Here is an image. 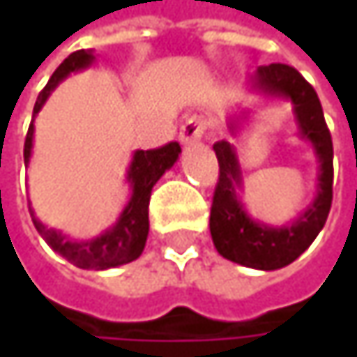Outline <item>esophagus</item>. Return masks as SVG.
Listing matches in <instances>:
<instances>
[{"label": "esophagus", "instance_id": "1", "mask_svg": "<svg viewBox=\"0 0 357 357\" xmlns=\"http://www.w3.org/2000/svg\"><path fill=\"white\" fill-rule=\"evenodd\" d=\"M208 128V119L204 115H190L181 128H179V142L181 144H194L198 142Z\"/></svg>", "mask_w": 357, "mask_h": 357}]
</instances>
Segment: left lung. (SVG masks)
<instances>
[{
  "label": "left lung",
  "instance_id": "8db88e82",
  "mask_svg": "<svg viewBox=\"0 0 357 357\" xmlns=\"http://www.w3.org/2000/svg\"><path fill=\"white\" fill-rule=\"evenodd\" d=\"M252 89L266 97L287 99L294 105L300 136L314 146L321 163L319 192L312 204L291 223L271 227L250 219L236 190L242 188V169L234 146L227 140L213 144L219 161V181L211 206V238L217 252L238 264L258 271H275L291 264L304 250L317 240L326 223L333 202V140L322 115L321 101L312 84L287 63L260 66L250 78ZM240 119L229 121L236 132Z\"/></svg>",
  "mask_w": 357,
  "mask_h": 357
}]
</instances>
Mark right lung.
<instances>
[{"label": "right lung", "instance_id": "obj_1", "mask_svg": "<svg viewBox=\"0 0 357 357\" xmlns=\"http://www.w3.org/2000/svg\"><path fill=\"white\" fill-rule=\"evenodd\" d=\"M93 61H95V55L84 49L74 51L70 57H66L61 61V66L49 78L47 86L38 93V99L33 109V119L40 111V107L45 105V101L49 99V95L53 93V89L63 78H68L72 72H80V70L89 68ZM33 134H35V121H31V128H29V134L24 140V163L26 165H29L31 153H33ZM179 153H181V149L178 142H169L161 149L134 153L130 169H128L132 198L126 204V208L121 211L117 223L105 234H101L99 238L86 240V242H74V240L66 238L61 231L45 227L31 208V217H33L36 231L57 254H61L68 262H72L80 268L103 271V268L119 266V264L136 260L142 254L144 244H146V236H149V200H151L153 185L169 167H174Z\"/></svg>", "mask_w": 357, "mask_h": 357}]
</instances>
